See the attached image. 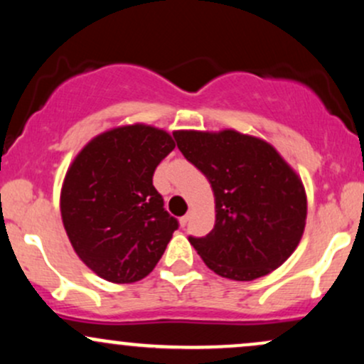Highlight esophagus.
<instances>
[{
	"instance_id": "34e87169",
	"label": "esophagus",
	"mask_w": 364,
	"mask_h": 364,
	"mask_svg": "<svg viewBox=\"0 0 364 364\" xmlns=\"http://www.w3.org/2000/svg\"><path fill=\"white\" fill-rule=\"evenodd\" d=\"M188 220H190V215H183L181 217V219H179V224H181V225H186L188 224Z\"/></svg>"
}]
</instances>
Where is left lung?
<instances>
[{
  "mask_svg": "<svg viewBox=\"0 0 364 364\" xmlns=\"http://www.w3.org/2000/svg\"><path fill=\"white\" fill-rule=\"evenodd\" d=\"M174 139L214 191V229L190 237L208 269L231 281H255L279 269L306 225L299 174L272 144L232 128L176 129Z\"/></svg>",
  "mask_w": 364,
  "mask_h": 364,
  "instance_id": "8db88e82",
  "label": "left lung"
}]
</instances>
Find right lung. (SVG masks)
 Returning <instances> with one entry per match:
<instances>
[{
	"label": "right lung",
	"instance_id": "right-lung-1",
	"mask_svg": "<svg viewBox=\"0 0 364 364\" xmlns=\"http://www.w3.org/2000/svg\"><path fill=\"white\" fill-rule=\"evenodd\" d=\"M174 147L166 129L123 124L95 135L66 171L60 193L66 236L104 281L144 279L178 229L152 185L159 162Z\"/></svg>",
	"mask_w": 364,
	"mask_h": 364
}]
</instances>
